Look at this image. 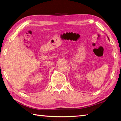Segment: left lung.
I'll return each instance as SVG.
<instances>
[{
    "label": "left lung",
    "instance_id": "1",
    "mask_svg": "<svg viewBox=\"0 0 121 121\" xmlns=\"http://www.w3.org/2000/svg\"><path fill=\"white\" fill-rule=\"evenodd\" d=\"M108 39H109V37H108Z\"/></svg>",
    "mask_w": 121,
    "mask_h": 121
}]
</instances>
